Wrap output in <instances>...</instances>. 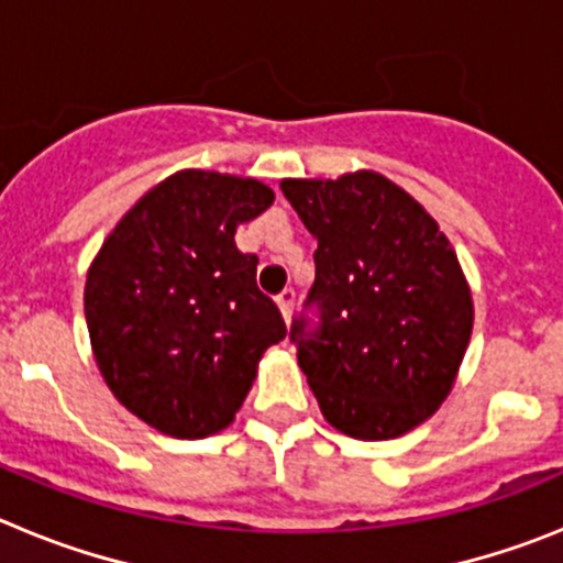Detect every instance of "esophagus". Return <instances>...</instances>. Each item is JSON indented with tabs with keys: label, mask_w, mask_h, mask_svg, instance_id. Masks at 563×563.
Instances as JSON below:
<instances>
[{
	"label": "esophagus",
	"mask_w": 563,
	"mask_h": 563,
	"mask_svg": "<svg viewBox=\"0 0 563 563\" xmlns=\"http://www.w3.org/2000/svg\"><path fill=\"white\" fill-rule=\"evenodd\" d=\"M276 301H278V310H282V316H285V321H290L292 307H296V290H292V287H287V290L278 292Z\"/></svg>",
	"instance_id": "1"
}]
</instances>
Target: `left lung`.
Instances as JSON below:
<instances>
[{
	"instance_id": "8db88e82",
	"label": "left lung",
	"mask_w": 563,
	"mask_h": 563,
	"mask_svg": "<svg viewBox=\"0 0 563 563\" xmlns=\"http://www.w3.org/2000/svg\"><path fill=\"white\" fill-rule=\"evenodd\" d=\"M318 239L316 282L290 341L327 420L391 440L437 411L471 341L474 305L456 253L417 200L375 172L285 180Z\"/></svg>"
}]
</instances>
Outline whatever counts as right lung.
I'll list each match as a JSON object with an SVG mask.
<instances>
[{
	"label": "right lung",
	"mask_w": 563,
	"mask_h": 563,
	"mask_svg": "<svg viewBox=\"0 0 563 563\" xmlns=\"http://www.w3.org/2000/svg\"><path fill=\"white\" fill-rule=\"evenodd\" d=\"M273 206L258 180L172 174L118 222L89 267V341L114 397L180 440L233 420L262 352L287 335L233 233Z\"/></svg>",
	"instance_id": "1"
}]
</instances>
